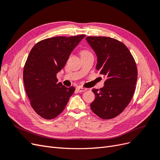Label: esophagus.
<instances>
[{
	"instance_id": "esophagus-1",
	"label": "esophagus",
	"mask_w": 160,
	"mask_h": 160,
	"mask_svg": "<svg viewBox=\"0 0 160 160\" xmlns=\"http://www.w3.org/2000/svg\"><path fill=\"white\" fill-rule=\"evenodd\" d=\"M87 90L86 88H82V87H78V88H77V91L78 92H83Z\"/></svg>"
}]
</instances>
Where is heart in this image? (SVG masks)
<instances>
[{"label":"heart","instance_id":"b5f03b06","mask_svg":"<svg viewBox=\"0 0 160 160\" xmlns=\"http://www.w3.org/2000/svg\"><path fill=\"white\" fill-rule=\"evenodd\" d=\"M88 53H90L88 51H86V50H83L81 52V55H83V54H88Z\"/></svg>","mask_w":160,"mask_h":160}]
</instances>
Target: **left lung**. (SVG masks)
I'll return each mask as SVG.
<instances>
[{"mask_svg":"<svg viewBox=\"0 0 160 160\" xmlns=\"http://www.w3.org/2000/svg\"><path fill=\"white\" fill-rule=\"evenodd\" d=\"M86 41L96 54V69L105 77L102 88L92 90L95 98L91 109L101 119L114 118L133 98L138 79L136 63L128 47L115 38L88 37Z\"/></svg>","mask_w":160,"mask_h":160,"instance_id":"8db88e82","label":"left lung"}]
</instances>
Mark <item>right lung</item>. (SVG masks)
Returning a JSON list of instances; mask_svg holds the SVG:
<instances>
[{"label":"right lung","mask_w":160,"mask_h":160,"mask_svg":"<svg viewBox=\"0 0 160 160\" xmlns=\"http://www.w3.org/2000/svg\"><path fill=\"white\" fill-rule=\"evenodd\" d=\"M85 37L46 38L37 42L30 51L24 67V85L32 109L44 119L59 115L74 93V87L68 88L58 83L57 74Z\"/></svg>","instance_id":"obj_1"}]
</instances>
